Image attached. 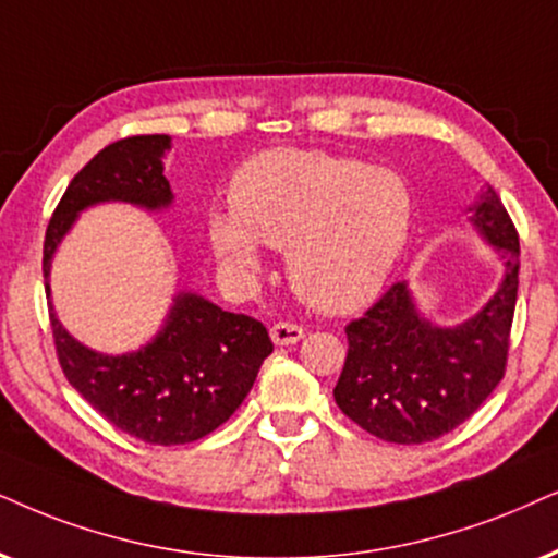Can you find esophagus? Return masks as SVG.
<instances>
[{
	"instance_id": "34e87169",
	"label": "esophagus",
	"mask_w": 558,
	"mask_h": 558,
	"mask_svg": "<svg viewBox=\"0 0 558 558\" xmlns=\"http://www.w3.org/2000/svg\"><path fill=\"white\" fill-rule=\"evenodd\" d=\"M270 337L275 344H295L299 340H303V327L293 322H278L270 329Z\"/></svg>"
}]
</instances>
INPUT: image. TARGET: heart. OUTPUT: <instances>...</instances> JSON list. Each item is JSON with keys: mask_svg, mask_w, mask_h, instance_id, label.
<instances>
[{"mask_svg": "<svg viewBox=\"0 0 558 558\" xmlns=\"http://www.w3.org/2000/svg\"><path fill=\"white\" fill-rule=\"evenodd\" d=\"M234 214L208 218L216 255L257 270L263 242L288 250V278L324 312L361 306L384 286L414 218L399 172L306 149H270L231 182Z\"/></svg>", "mask_w": 558, "mask_h": 558, "instance_id": "obj_1", "label": "heart"}]
</instances>
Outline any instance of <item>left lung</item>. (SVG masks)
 <instances>
[{
	"label": "left lung",
	"mask_w": 558,
	"mask_h": 558,
	"mask_svg": "<svg viewBox=\"0 0 558 558\" xmlns=\"http://www.w3.org/2000/svg\"><path fill=\"white\" fill-rule=\"evenodd\" d=\"M471 221L505 259L502 286L474 319L433 327L417 314L407 283H393L344 327L348 357L335 401L355 425L386 442L437 440L466 422L505 378L520 239L492 187L478 197Z\"/></svg>",
	"instance_id": "1"
}]
</instances>
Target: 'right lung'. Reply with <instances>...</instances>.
<instances>
[{
    "label": "right lung",
    "mask_w": 558,
    "mask_h": 558,
    "mask_svg": "<svg viewBox=\"0 0 558 558\" xmlns=\"http://www.w3.org/2000/svg\"><path fill=\"white\" fill-rule=\"evenodd\" d=\"M169 136H129L95 154L61 195L44 242L46 295L56 246L80 210L102 201L165 208L172 190L161 174ZM56 357L69 384L112 427L151 446L201 440L236 412L259 365L272 352L263 322L223 312L195 293H180L165 329L129 355H102L76 342L51 308Z\"/></svg>",
    "instance_id": "add662e5"
}]
</instances>
